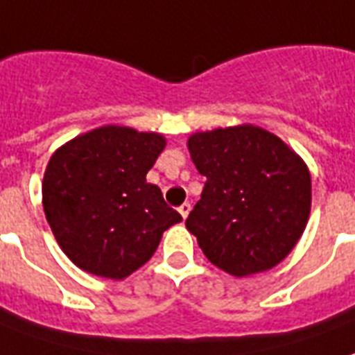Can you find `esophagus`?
Wrapping results in <instances>:
<instances>
[{"label": "esophagus", "instance_id": "34e87169", "mask_svg": "<svg viewBox=\"0 0 355 355\" xmlns=\"http://www.w3.org/2000/svg\"><path fill=\"white\" fill-rule=\"evenodd\" d=\"M190 211H191V205L190 203H182L180 205V207H178V212H180V214H182V218H188V214H190Z\"/></svg>", "mask_w": 355, "mask_h": 355}]
</instances>
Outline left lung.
Returning a JSON list of instances; mask_svg holds the SVG:
<instances>
[{
	"label": "left lung",
	"instance_id": "obj_1",
	"mask_svg": "<svg viewBox=\"0 0 355 355\" xmlns=\"http://www.w3.org/2000/svg\"><path fill=\"white\" fill-rule=\"evenodd\" d=\"M188 150L207 182L186 227L209 261L233 277L280 263L311 214V173L303 159L252 124L196 133Z\"/></svg>",
	"mask_w": 355,
	"mask_h": 355
}]
</instances>
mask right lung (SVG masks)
<instances>
[{"instance_id":"right-lung-1","label":"right lung","mask_w":355,"mask_h":355,"mask_svg":"<svg viewBox=\"0 0 355 355\" xmlns=\"http://www.w3.org/2000/svg\"><path fill=\"white\" fill-rule=\"evenodd\" d=\"M164 148L159 133L103 125L52 154L43 178L44 216L83 271L130 277L154 256L164 231L182 220L146 182Z\"/></svg>"}]
</instances>
